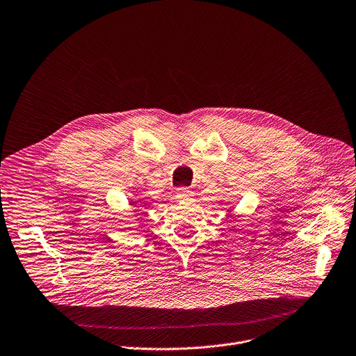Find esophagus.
Listing matches in <instances>:
<instances>
[{"label": "esophagus", "mask_w": 356, "mask_h": 356, "mask_svg": "<svg viewBox=\"0 0 356 356\" xmlns=\"http://www.w3.org/2000/svg\"><path fill=\"white\" fill-rule=\"evenodd\" d=\"M193 195H194V191L187 187H180L177 188V193H176L177 200H181V201H188L193 198Z\"/></svg>", "instance_id": "esophagus-1"}]
</instances>
